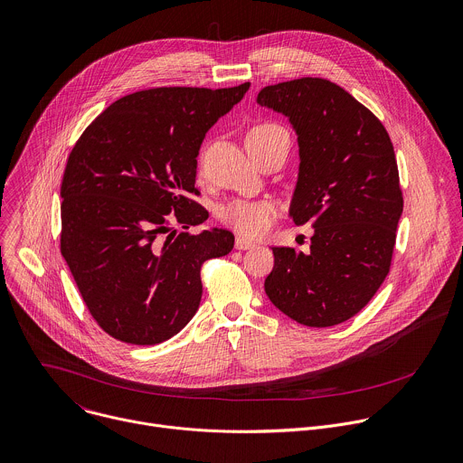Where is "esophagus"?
<instances>
[{
    "mask_svg": "<svg viewBox=\"0 0 463 463\" xmlns=\"http://www.w3.org/2000/svg\"><path fill=\"white\" fill-rule=\"evenodd\" d=\"M234 247H236L238 250H247V249L256 247V243H254V241H250V240H247V238L238 236V238H236V241H234Z\"/></svg>",
    "mask_w": 463,
    "mask_h": 463,
    "instance_id": "34e87169",
    "label": "esophagus"
}]
</instances>
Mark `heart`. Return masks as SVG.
<instances>
[{
	"instance_id": "b5f03b06",
	"label": "heart",
	"mask_w": 463,
	"mask_h": 463,
	"mask_svg": "<svg viewBox=\"0 0 463 463\" xmlns=\"http://www.w3.org/2000/svg\"><path fill=\"white\" fill-rule=\"evenodd\" d=\"M276 136H287V132L272 123L256 125L247 141H263ZM278 207L270 200H232L220 209V220L243 236H263L276 220Z\"/></svg>"
}]
</instances>
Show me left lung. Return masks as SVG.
Here are the masks:
<instances>
[{
    "instance_id": "left-lung-1",
    "label": "left lung",
    "mask_w": 463,
    "mask_h": 463,
    "mask_svg": "<svg viewBox=\"0 0 463 463\" xmlns=\"http://www.w3.org/2000/svg\"><path fill=\"white\" fill-rule=\"evenodd\" d=\"M256 101L288 118L298 136L288 216L315 229L307 254L272 247L265 292L301 326H338L364 309L389 274L403 211L391 137L367 107L329 80L269 85Z\"/></svg>"
}]
</instances>
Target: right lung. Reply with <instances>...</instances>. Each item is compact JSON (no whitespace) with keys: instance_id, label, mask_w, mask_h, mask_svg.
I'll return each mask as SVG.
<instances>
[{"instance_id":"right-lung-1","label":"right lung","mask_w":463,"mask_h":463,"mask_svg":"<svg viewBox=\"0 0 463 463\" xmlns=\"http://www.w3.org/2000/svg\"><path fill=\"white\" fill-rule=\"evenodd\" d=\"M158 87L119 98L76 141L61 184V254L89 313L112 338L162 344L196 315L200 269L234 247L225 229H189L207 130L249 90Z\"/></svg>"}]
</instances>
